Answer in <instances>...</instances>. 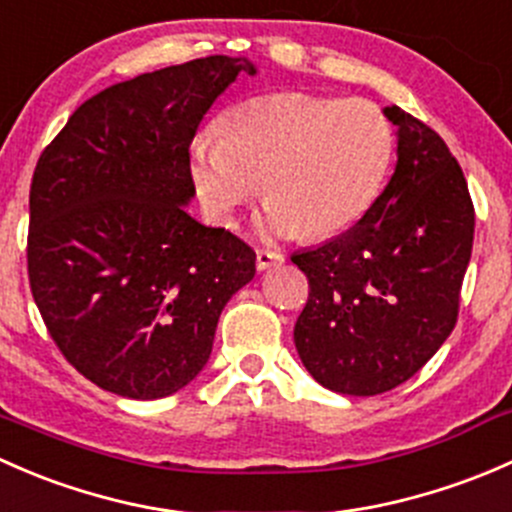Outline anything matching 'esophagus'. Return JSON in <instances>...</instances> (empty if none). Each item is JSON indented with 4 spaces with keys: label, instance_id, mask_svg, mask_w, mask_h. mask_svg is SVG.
<instances>
[{
    "label": "esophagus",
    "instance_id": "34e87169",
    "mask_svg": "<svg viewBox=\"0 0 512 512\" xmlns=\"http://www.w3.org/2000/svg\"><path fill=\"white\" fill-rule=\"evenodd\" d=\"M283 261H286V256L278 254V251H271V249H258V251H256V266H258V271H266V268L281 266Z\"/></svg>",
    "mask_w": 512,
    "mask_h": 512
}]
</instances>
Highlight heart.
Instances as JSON below:
<instances>
[{"label": "heart", "instance_id": "b5f03b06", "mask_svg": "<svg viewBox=\"0 0 512 512\" xmlns=\"http://www.w3.org/2000/svg\"><path fill=\"white\" fill-rule=\"evenodd\" d=\"M394 157V128L367 98L261 93L231 105L217 135L189 145L204 207L231 224L261 192L266 231L330 239L365 217Z\"/></svg>", "mask_w": 512, "mask_h": 512}]
</instances>
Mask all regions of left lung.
Here are the masks:
<instances>
[{"label":"left lung","mask_w":512,"mask_h":512,"mask_svg":"<svg viewBox=\"0 0 512 512\" xmlns=\"http://www.w3.org/2000/svg\"><path fill=\"white\" fill-rule=\"evenodd\" d=\"M397 167L345 234L293 254L308 303L293 340L323 387L374 397L414 377L456 328L473 249L471 194L439 133L397 105Z\"/></svg>","instance_id":"1"}]
</instances>
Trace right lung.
Here are the masks:
<instances>
[{"instance_id":"obj_1","label":"right lung","mask_w":512,"mask_h":512,"mask_svg":"<svg viewBox=\"0 0 512 512\" xmlns=\"http://www.w3.org/2000/svg\"><path fill=\"white\" fill-rule=\"evenodd\" d=\"M249 61L167 66L81 105L36 162L26 268L51 340L78 372L128 399L170 397L212 355L219 315L256 254L184 212L189 145Z\"/></svg>"}]
</instances>
